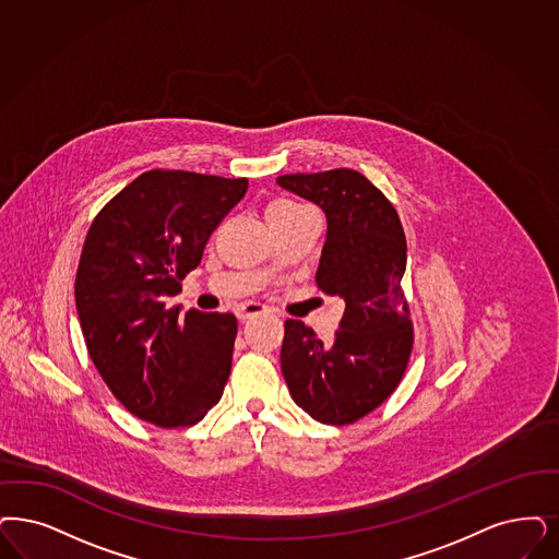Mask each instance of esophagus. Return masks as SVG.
Wrapping results in <instances>:
<instances>
[{"label":"esophagus","mask_w":559,"mask_h":559,"mask_svg":"<svg viewBox=\"0 0 559 559\" xmlns=\"http://www.w3.org/2000/svg\"><path fill=\"white\" fill-rule=\"evenodd\" d=\"M267 307L265 305H261V302H242V305H238L236 307V317L240 319V321H247L250 317H254V314H259V312H265Z\"/></svg>","instance_id":"1"}]
</instances>
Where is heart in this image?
I'll use <instances>...</instances> for the list:
<instances>
[{
	"instance_id": "b5f03b06",
	"label": "heart",
	"mask_w": 559,
	"mask_h": 559,
	"mask_svg": "<svg viewBox=\"0 0 559 559\" xmlns=\"http://www.w3.org/2000/svg\"><path fill=\"white\" fill-rule=\"evenodd\" d=\"M298 207H302V205H298V203H294V201H288V199H277V201L271 203L267 211H292V209Z\"/></svg>"
}]
</instances>
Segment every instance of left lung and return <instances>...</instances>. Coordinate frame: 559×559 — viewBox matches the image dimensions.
Masks as SVG:
<instances>
[{
  "instance_id": "8db88e82",
  "label": "left lung",
  "mask_w": 559,
  "mask_h": 559,
  "mask_svg": "<svg viewBox=\"0 0 559 559\" xmlns=\"http://www.w3.org/2000/svg\"><path fill=\"white\" fill-rule=\"evenodd\" d=\"M277 185L325 211L328 238L314 282L346 302L330 342L302 321L284 323L282 372L292 400L314 420L352 425L395 392L413 354L402 289L406 236L385 194L356 169L286 174Z\"/></svg>"
}]
</instances>
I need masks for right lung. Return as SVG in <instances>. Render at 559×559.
Returning <instances> with one entry per match:
<instances>
[{
    "mask_svg": "<svg viewBox=\"0 0 559 559\" xmlns=\"http://www.w3.org/2000/svg\"><path fill=\"white\" fill-rule=\"evenodd\" d=\"M247 178L148 169L93 219L74 282L86 350L128 413L164 429L199 423L224 393L238 321L167 309Z\"/></svg>",
    "mask_w": 559,
    "mask_h": 559,
    "instance_id": "obj_1",
    "label": "right lung"
}]
</instances>
